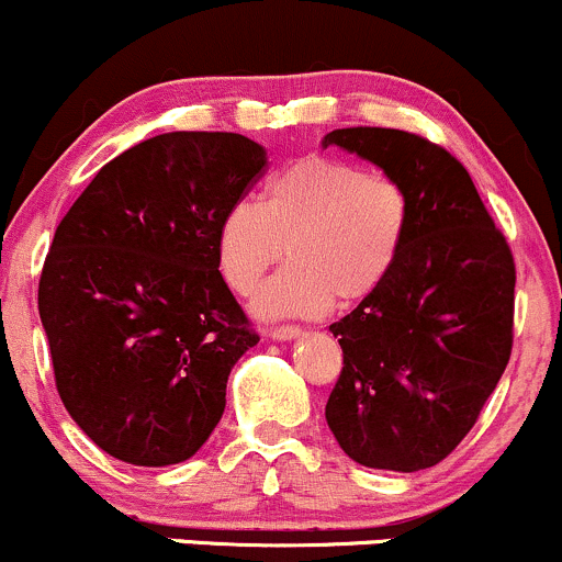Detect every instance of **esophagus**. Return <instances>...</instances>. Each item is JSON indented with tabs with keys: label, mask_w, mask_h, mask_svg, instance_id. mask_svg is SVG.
Wrapping results in <instances>:
<instances>
[{
	"label": "esophagus",
	"mask_w": 562,
	"mask_h": 562,
	"mask_svg": "<svg viewBox=\"0 0 562 562\" xmlns=\"http://www.w3.org/2000/svg\"><path fill=\"white\" fill-rule=\"evenodd\" d=\"M299 334H301L299 326H274V328H269V336H271V339H277V341L296 339Z\"/></svg>",
	"instance_id": "34e87169"
}]
</instances>
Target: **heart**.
Masks as SVG:
<instances>
[{"label":"heart","instance_id":"obj_1","mask_svg":"<svg viewBox=\"0 0 562 562\" xmlns=\"http://www.w3.org/2000/svg\"><path fill=\"white\" fill-rule=\"evenodd\" d=\"M409 223V193L398 180L306 156L271 177L261 202L239 199L223 212L217 266L236 293H250L288 252L291 263L256 293V310L321 315L334 301H363L387 280Z\"/></svg>","mask_w":562,"mask_h":562}]
</instances>
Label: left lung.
Masks as SVG:
<instances>
[{"label":"left lung","instance_id":"obj_1","mask_svg":"<svg viewBox=\"0 0 562 562\" xmlns=\"http://www.w3.org/2000/svg\"><path fill=\"white\" fill-rule=\"evenodd\" d=\"M339 145L406 188L412 223L393 271L350 315L330 323L341 374L328 428L369 469L441 463L490 398L515 341V256L463 164L398 128H336Z\"/></svg>","mask_w":562,"mask_h":562}]
</instances>
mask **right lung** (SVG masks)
Masks as SVG:
<instances>
[{"instance_id":"obj_1","label":"right lung","mask_w":562,"mask_h":562,"mask_svg":"<svg viewBox=\"0 0 562 562\" xmlns=\"http://www.w3.org/2000/svg\"><path fill=\"white\" fill-rule=\"evenodd\" d=\"M263 169L241 134H158L104 164L58 223L40 321L64 406L112 458L182 463L221 423L258 334L217 271V226Z\"/></svg>"}]
</instances>
